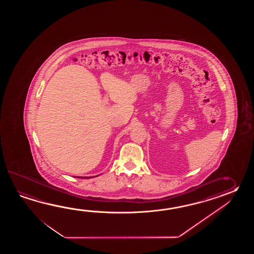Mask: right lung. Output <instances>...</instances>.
Segmentation results:
<instances>
[{
  "label": "right lung",
  "mask_w": 254,
  "mask_h": 254,
  "mask_svg": "<svg viewBox=\"0 0 254 254\" xmlns=\"http://www.w3.org/2000/svg\"><path fill=\"white\" fill-rule=\"evenodd\" d=\"M97 176H99V175H97ZM92 177H93V176H91V177H79V176H78V177H76V178L90 179V178H92ZM94 177H96V176H94Z\"/></svg>",
  "instance_id": "right-lung-1"
}]
</instances>
